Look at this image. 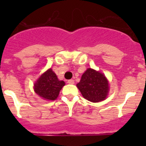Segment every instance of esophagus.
<instances>
[{
	"label": "esophagus",
	"mask_w": 146,
	"mask_h": 146,
	"mask_svg": "<svg viewBox=\"0 0 146 146\" xmlns=\"http://www.w3.org/2000/svg\"><path fill=\"white\" fill-rule=\"evenodd\" d=\"M68 83L71 84V85H73V84L75 83V81H74V80H73V79H70V80H68Z\"/></svg>",
	"instance_id": "esophagus-1"
}]
</instances>
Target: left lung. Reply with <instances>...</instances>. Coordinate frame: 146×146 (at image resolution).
<instances>
[{
  "mask_svg": "<svg viewBox=\"0 0 146 146\" xmlns=\"http://www.w3.org/2000/svg\"><path fill=\"white\" fill-rule=\"evenodd\" d=\"M77 87L82 97L92 102L104 100L108 95L109 82L103 73L88 68L82 75Z\"/></svg>",
  "mask_w": 146,
  "mask_h": 146,
  "instance_id": "left-lung-1",
  "label": "left lung"
}]
</instances>
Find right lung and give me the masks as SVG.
I'll return each mask as SVG.
<instances>
[{"mask_svg":"<svg viewBox=\"0 0 146 146\" xmlns=\"http://www.w3.org/2000/svg\"><path fill=\"white\" fill-rule=\"evenodd\" d=\"M65 85V82L59 80L56 75L49 68L44 72L34 85L35 92L45 100H55Z\"/></svg>","mask_w":146,"mask_h":146,"instance_id":"obj_1","label":"right lung"}]
</instances>
